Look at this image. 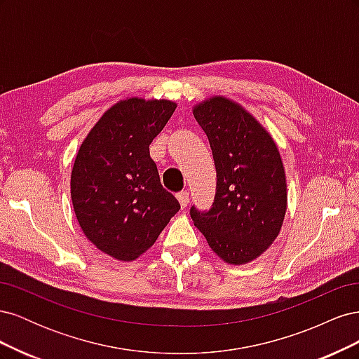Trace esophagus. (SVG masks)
Instances as JSON below:
<instances>
[{
  "label": "esophagus",
  "instance_id": "obj_1",
  "mask_svg": "<svg viewBox=\"0 0 359 359\" xmlns=\"http://www.w3.org/2000/svg\"><path fill=\"white\" fill-rule=\"evenodd\" d=\"M177 199L180 201L181 208H187L189 201H190V198H189V193H187V191H180V193L177 194Z\"/></svg>",
  "mask_w": 359,
  "mask_h": 359
}]
</instances>
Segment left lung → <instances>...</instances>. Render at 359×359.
<instances>
[{"label": "left lung", "mask_w": 359, "mask_h": 359, "mask_svg": "<svg viewBox=\"0 0 359 359\" xmlns=\"http://www.w3.org/2000/svg\"><path fill=\"white\" fill-rule=\"evenodd\" d=\"M217 170L211 208L191 206L194 226L224 262L243 265L274 243L285 220L287 189L274 139L243 106L222 95L194 106Z\"/></svg>", "instance_id": "1"}]
</instances>
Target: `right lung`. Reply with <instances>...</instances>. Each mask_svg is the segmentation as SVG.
I'll return each mask as SVG.
<instances>
[{
    "instance_id": "right-lung-1",
    "label": "right lung",
    "mask_w": 359,
    "mask_h": 359,
    "mask_svg": "<svg viewBox=\"0 0 359 359\" xmlns=\"http://www.w3.org/2000/svg\"><path fill=\"white\" fill-rule=\"evenodd\" d=\"M177 104L132 97L91 128L72 170V202L85 236L118 260H135L181 208L163 189L149 144Z\"/></svg>"
}]
</instances>
